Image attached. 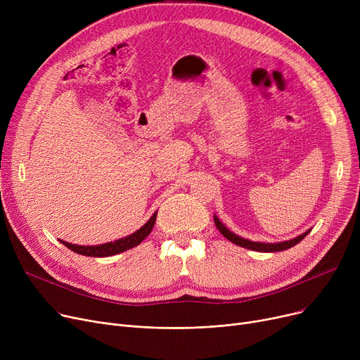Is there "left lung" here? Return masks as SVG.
I'll use <instances>...</instances> for the list:
<instances>
[{"mask_svg":"<svg viewBox=\"0 0 360 360\" xmlns=\"http://www.w3.org/2000/svg\"><path fill=\"white\" fill-rule=\"evenodd\" d=\"M214 224L216 228L219 229V232L228 239L231 240L232 243L235 245H239V247L242 248H247V250H251V251H258V252H278V251H286L292 247H295L296 243H299L302 239H304L309 232H304L302 235L293 238V239H289V240H283V242H254V240H250V239H245L236 233H233L232 231H229L226 226L219 220V217L214 214Z\"/></svg>","mask_w":360,"mask_h":360,"instance_id":"obj_1","label":"left lung"}]
</instances>
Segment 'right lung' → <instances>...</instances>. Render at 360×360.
<instances>
[{
	"instance_id": "add662e5",
	"label": "right lung",
	"mask_w": 360,
	"mask_h": 360,
	"mask_svg": "<svg viewBox=\"0 0 360 360\" xmlns=\"http://www.w3.org/2000/svg\"><path fill=\"white\" fill-rule=\"evenodd\" d=\"M156 216L158 212L153 213L141 228L139 231H136L134 233H131L125 238H121L118 240H113V242H106V243H101V245H90V247H83V245H74L65 240H61L63 245L71 251H74L75 254H80V255H86V257H110V255H115L120 252H124L127 250H131L140 245L151 232L156 221Z\"/></svg>"
}]
</instances>
